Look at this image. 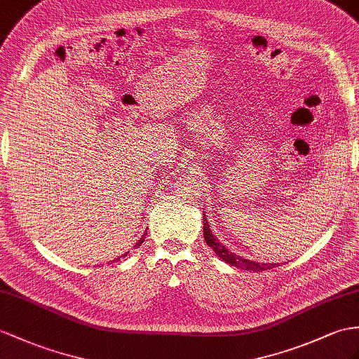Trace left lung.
I'll use <instances>...</instances> for the list:
<instances>
[{"label": "left lung", "instance_id": "obj_1", "mask_svg": "<svg viewBox=\"0 0 359 359\" xmlns=\"http://www.w3.org/2000/svg\"><path fill=\"white\" fill-rule=\"evenodd\" d=\"M205 217L207 216L204 215V225H203L204 239L207 242V245L212 248L216 252V256L222 259L225 264H229V265L236 266V268H241V269H245V271H255V273H260V271L276 268L278 265V264H259V262L243 259L242 256L236 255V252H231L229 248L224 247V243L217 241L216 236L212 234V230H210V225H208V221L205 219Z\"/></svg>", "mask_w": 359, "mask_h": 359}]
</instances>
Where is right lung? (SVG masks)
I'll return each mask as SVG.
<instances>
[{
	"label": "right lung",
	"instance_id": "add662e5",
	"mask_svg": "<svg viewBox=\"0 0 359 359\" xmlns=\"http://www.w3.org/2000/svg\"><path fill=\"white\" fill-rule=\"evenodd\" d=\"M144 238H146V233H144V234L142 236V239H140V241H138V242L135 243V247H140V245H142V243H143V241H144ZM126 255H128V252H126ZM126 255H123V256H126ZM123 256H121V257H123ZM116 260L118 262V260H120V257H118V259H114L112 262H116Z\"/></svg>",
	"mask_w": 359,
	"mask_h": 359
}]
</instances>
